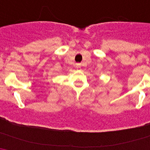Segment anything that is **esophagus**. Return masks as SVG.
I'll use <instances>...</instances> for the list:
<instances>
[{"mask_svg": "<svg viewBox=\"0 0 150 150\" xmlns=\"http://www.w3.org/2000/svg\"><path fill=\"white\" fill-rule=\"evenodd\" d=\"M76 67H77V68H79V65H77V66H76Z\"/></svg>", "mask_w": 150, "mask_h": 150, "instance_id": "obj_1", "label": "esophagus"}]
</instances>
